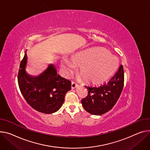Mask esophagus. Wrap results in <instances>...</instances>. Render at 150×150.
<instances>
[{
    "label": "esophagus",
    "mask_w": 150,
    "mask_h": 150,
    "mask_svg": "<svg viewBox=\"0 0 150 150\" xmlns=\"http://www.w3.org/2000/svg\"><path fill=\"white\" fill-rule=\"evenodd\" d=\"M77 86H78V84L76 83H75L74 81H72V83H71V87H72V89L75 88Z\"/></svg>",
    "instance_id": "1"
}]
</instances>
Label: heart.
Returning a JSON list of instances; mask_svg holds the SVG:
<instances>
[{
  "label": "heart",
  "mask_w": 150,
  "mask_h": 150,
  "mask_svg": "<svg viewBox=\"0 0 150 150\" xmlns=\"http://www.w3.org/2000/svg\"><path fill=\"white\" fill-rule=\"evenodd\" d=\"M73 61L75 64L81 67V77L91 83L102 82L108 78L118 65V59L103 48L90 50L77 56ZM62 64L69 71H72L75 68L72 63L66 60Z\"/></svg>",
  "instance_id": "1"
}]
</instances>
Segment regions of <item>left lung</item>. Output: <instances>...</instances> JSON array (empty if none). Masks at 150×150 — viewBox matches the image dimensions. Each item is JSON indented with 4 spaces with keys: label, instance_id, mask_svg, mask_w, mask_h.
<instances>
[{
    "label": "left lung",
    "instance_id": "1",
    "mask_svg": "<svg viewBox=\"0 0 150 150\" xmlns=\"http://www.w3.org/2000/svg\"><path fill=\"white\" fill-rule=\"evenodd\" d=\"M124 86V70L121 64L116 74L99 86H85L88 90L86 98L81 100L84 110L91 114L100 115L110 110L118 100Z\"/></svg>",
    "mask_w": 150,
    "mask_h": 150
}]
</instances>
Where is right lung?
Masks as SVG:
<instances>
[{
  "mask_svg": "<svg viewBox=\"0 0 150 150\" xmlns=\"http://www.w3.org/2000/svg\"><path fill=\"white\" fill-rule=\"evenodd\" d=\"M27 63L25 52L18 74V86L24 98L38 112L52 114L57 111L64 102L65 94L71 88V81L57 75L52 64L38 76H30L25 71Z\"/></svg>",
  "mask_w": 150,
  "mask_h": 150,
  "instance_id": "add662e5",
  "label": "right lung"
}]
</instances>
